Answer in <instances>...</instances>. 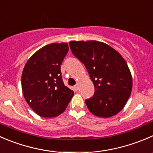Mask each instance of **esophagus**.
Wrapping results in <instances>:
<instances>
[{"label": "esophagus", "mask_w": 153, "mask_h": 153, "mask_svg": "<svg viewBox=\"0 0 153 153\" xmlns=\"http://www.w3.org/2000/svg\"><path fill=\"white\" fill-rule=\"evenodd\" d=\"M75 90H76V91L78 90V84H76V85L75 86Z\"/></svg>", "instance_id": "obj_1"}]
</instances>
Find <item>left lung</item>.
<instances>
[{
    "label": "left lung",
    "mask_w": 153,
    "mask_h": 153,
    "mask_svg": "<svg viewBox=\"0 0 153 153\" xmlns=\"http://www.w3.org/2000/svg\"><path fill=\"white\" fill-rule=\"evenodd\" d=\"M69 47L74 56L84 64L94 84V95L85 100L89 111L104 118L120 112L132 89L131 72L123 57L98 41H72Z\"/></svg>",
    "instance_id": "obj_1"
}]
</instances>
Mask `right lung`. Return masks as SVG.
<instances>
[{
  "label": "right lung",
  "mask_w": 153,
  "mask_h": 153,
  "mask_svg": "<svg viewBox=\"0 0 153 153\" xmlns=\"http://www.w3.org/2000/svg\"><path fill=\"white\" fill-rule=\"evenodd\" d=\"M67 43H52L34 53L24 67L22 87L29 106L40 117H54L66 110L74 92L64 85L60 66Z\"/></svg>",
  "instance_id": "1"
}]
</instances>
